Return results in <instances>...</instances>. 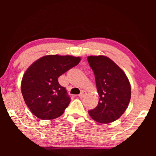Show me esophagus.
<instances>
[{
	"label": "esophagus",
	"instance_id": "1",
	"mask_svg": "<svg viewBox=\"0 0 156 156\" xmlns=\"http://www.w3.org/2000/svg\"><path fill=\"white\" fill-rule=\"evenodd\" d=\"M86 94H87L86 91H82V92L80 93V94L79 95V97H80V99H82V98H84V96L86 95Z\"/></svg>",
	"mask_w": 156,
	"mask_h": 156
}]
</instances>
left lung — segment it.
I'll list each match as a JSON object with an SVG mask.
<instances>
[{
    "label": "left lung",
    "instance_id": "left-lung-1",
    "mask_svg": "<svg viewBox=\"0 0 156 156\" xmlns=\"http://www.w3.org/2000/svg\"><path fill=\"white\" fill-rule=\"evenodd\" d=\"M87 60L95 76L99 96L97 107L89 111L91 119L99 123L116 121L129 106L131 96L129 81L122 69L105 56H89Z\"/></svg>",
    "mask_w": 156,
    "mask_h": 156
}]
</instances>
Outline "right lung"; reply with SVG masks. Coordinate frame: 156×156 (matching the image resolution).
I'll use <instances>...</instances> for the list:
<instances>
[{
  "label": "right lung",
  "mask_w": 156,
  "mask_h": 156,
  "mask_svg": "<svg viewBox=\"0 0 156 156\" xmlns=\"http://www.w3.org/2000/svg\"><path fill=\"white\" fill-rule=\"evenodd\" d=\"M80 57L47 55L30 66L23 75L21 91L30 112L42 120L60 116L70 103V97L58 77L75 67Z\"/></svg>",
  "instance_id": "right-lung-1"
}]
</instances>
